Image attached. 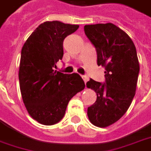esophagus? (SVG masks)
Segmentation results:
<instances>
[{"label":"esophagus","mask_w":151,"mask_h":151,"mask_svg":"<svg viewBox=\"0 0 151 151\" xmlns=\"http://www.w3.org/2000/svg\"><path fill=\"white\" fill-rule=\"evenodd\" d=\"M82 78H83V81H84V83H86V82L88 81V77H86V76H82Z\"/></svg>","instance_id":"esophagus-1"}]
</instances>
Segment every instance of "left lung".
Masks as SVG:
<instances>
[{
	"mask_svg": "<svg viewBox=\"0 0 151 151\" xmlns=\"http://www.w3.org/2000/svg\"><path fill=\"white\" fill-rule=\"evenodd\" d=\"M84 31L97 52V65L105 68V83L93 79L86 87L96 93V101L87 109L93 125L106 127L127 112L136 94L140 65L132 40L111 23L85 25Z\"/></svg>",
	"mask_w": 151,
	"mask_h": 151,
	"instance_id": "8db88e82",
	"label": "left lung"
}]
</instances>
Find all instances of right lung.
Segmentation results:
<instances>
[{
	"label": "right lung",
	"mask_w": 151,
	"mask_h": 151,
	"mask_svg": "<svg viewBox=\"0 0 151 151\" xmlns=\"http://www.w3.org/2000/svg\"><path fill=\"white\" fill-rule=\"evenodd\" d=\"M79 28L78 24L46 21L27 39L21 50L19 79L22 99L33 119L53 125L62 119L71 100L85 87L78 73L58 72L63 42Z\"/></svg>",
	"instance_id": "1"
}]
</instances>
